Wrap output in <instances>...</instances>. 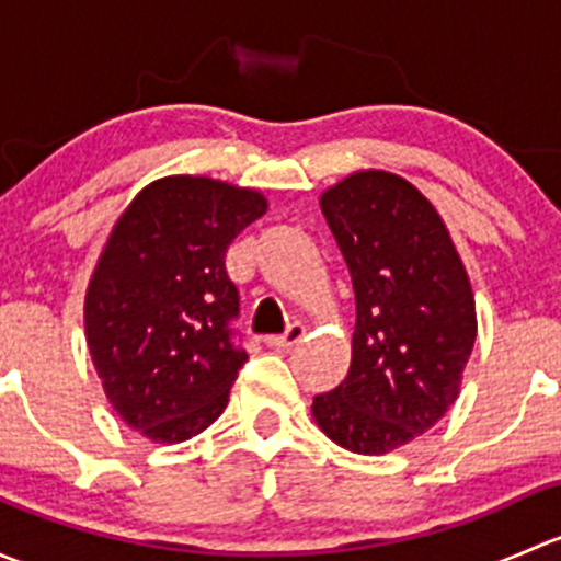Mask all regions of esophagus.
Masks as SVG:
<instances>
[{
  "instance_id": "1",
  "label": "esophagus",
  "mask_w": 561,
  "mask_h": 561,
  "mask_svg": "<svg viewBox=\"0 0 561 561\" xmlns=\"http://www.w3.org/2000/svg\"><path fill=\"white\" fill-rule=\"evenodd\" d=\"M304 336H307V325H304V322H290L282 336H268L265 339V344H268V347H276V350H290L293 344L301 342Z\"/></svg>"
}]
</instances>
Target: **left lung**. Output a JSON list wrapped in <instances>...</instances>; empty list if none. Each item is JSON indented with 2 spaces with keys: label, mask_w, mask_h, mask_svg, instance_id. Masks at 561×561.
<instances>
[{
  "label": "left lung",
  "mask_w": 561,
  "mask_h": 561,
  "mask_svg": "<svg viewBox=\"0 0 561 561\" xmlns=\"http://www.w3.org/2000/svg\"><path fill=\"white\" fill-rule=\"evenodd\" d=\"M320 208L353 279L355 331L347 377L312 415L353 454H390L456 401L478 336L472 287L437 208L401 175H347Z\"/></svg>",
  "instance_id": "obj_1"
}]
</instances>
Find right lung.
Returning <instances> with one entry per match:
<instances>
[{
  "label": "right lung",
  "mask_w": 561,
  "mask_h": 561,
  "mask_svg": "<svg viewBox=\"0 0 561 561\" xmlns=\"http://www.w3.org/2000/svg\"><path fill=\"white\" fill-rule=\"evenodd\" d=\"M265 208L244 186L165 175L107 236L83 304L87 344L113 410L151 443H184L228 407L247 353L225 252Z\"/></svg>",
  "instance_id": "right-lung-1"
}]
</instances>
